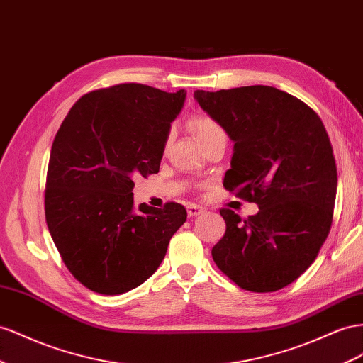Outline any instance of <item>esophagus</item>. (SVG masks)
I'll list each match as a JSON object with an SVG mask.
<instances>
[{"label": "esophagus", "instance_id": "obj_1", "mask_svg": "<svg viewBox=\"0 0 363 363\" xmlns=\"http://www.w3.org/2000/svg\"><path fill=\"white\" fill-rule=\"evenodd\" d=\"M200 213H203V209L200 208V206H197V204H189L188 206L189 217H197V215H200Z\"/></svg>", "mask_w": 363, "mask_h": 363}]
</instances>
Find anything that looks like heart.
Listing matches in <instances>:
<instances>
[{"label":"heart","mask_w":363,"mask_h":363,"mask_svg":"<svg viewBox=\"0 0 363 363\" xmlns=\"http://www.w3.org/2000/svg\"><path fill=\"white\" fill-rule=\"evenodd\" d=\"M189 128H191L192 134L195 135V139L200 142V145H204L206 142L213 139V137L224 134L223 128L217 121H213L212 117L203 116V114H197V116L191 117Z\"/></svg>","instance_id":"b5f03b06"}]
</instances>
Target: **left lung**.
<instances>
[{
  "label": "left lung",
  "mask_w": 363,
  "mask_h": 363,
  "mask_svg": "<svg viewBox=\"0 0 363 363\" xmlns=\"http://www.w3.org/2000/svg\"><path fill=\"white\" fill-rule=\"evenodd\" d=\"M194 96L235 142L224 188L259 208L244 220L220 209L226 232L212 258L238 287L277 291L311 266L331 228L337 169L325 126L306 102L273 86Z\"/></svg>",
  "instance_id": "obj_1"
}]
</instances>
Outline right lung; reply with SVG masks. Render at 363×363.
Masks as SVG:
<instances>
[{"mask_svg": "<svg viewBox=\"0 0 363 363\" xmlns=\"http://www.w3.org/2000/svg\"><path fill=\"white\" fill-rule=\"evenodd\" d=\"M186 93L119 84L84 94L57 130L44 208L55 246L72 275L101 295L139 287L159 269L186 209L140 204L135 177L159 172L171 122Z\"/></svg>", "mask_w": 363, "mask_h": 363, "instance_id": "right-lung-1", "label": "right lung"}]
</instances>
